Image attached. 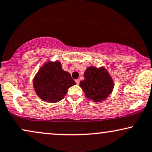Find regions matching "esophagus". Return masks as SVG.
Instances as JSON below:
<instances>
[{
    "instance_id": "esophagus-1",
    "label": "esophagus",
    "mask_w": 152,
    "mask_h": 152,
    "mask_svg": "<svg viewBox=\"0 0 152 152\" xmlns=\"http://www.w3.org/2000/svg\"><path fill=\"white\" fill-rule=\"evenodd\" d=\"M80 80H79V79H77V80H75V82H76L77 84H80Z\"/></svg>"
}]
</instances>
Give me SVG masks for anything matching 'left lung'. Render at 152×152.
<instances>
[{"label": "left lung", "mask_w": 152, "mask_h": 152, "mask_svg": "<svg viewBox=\"0 0 152 152\" xmlns=\"http://www.w3.org/2000/svg\"><path fill=\"white\" fill-rule=\"evenodd\" d=\"M84 80L80 85L86 96L95 102L104 100L114 88L113 81L105 68L89 67L84 73Z\"/></svg>", "instance_id": "1"}]
</instances>
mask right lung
<instances>
[{
  "mask_svg": "<svg viewBox=\"0 0 152 152\" xmlns=\"http://www.w3.org/2000/svg\"><path fill=\"white\" fill-rule=\"evenodd\" d=\"M75 84L70 74L63 70L58 61L49 62L44 65L33 81L37 96L50 102L61 100L68 88Z\"/></svg>",
  "mask_w": 152,
  "mask_h": 152,
  "instance_id": "add662e5",
  "label": "right lung"
}]
</instances>
